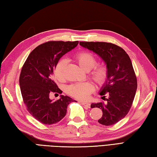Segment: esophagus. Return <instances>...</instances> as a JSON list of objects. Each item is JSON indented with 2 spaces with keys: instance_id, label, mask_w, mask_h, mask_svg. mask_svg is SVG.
<instances>
[{
  "instance_id": "esophagus-1",
  "label": "esophagus",
  "mask_w": 157,
  "mask_h": 157,
  "mask_svg": "<svg viewBox=\"0 0 157 157\" xmlns=\"http://www.w3.org/2000/svg\"><path fill=\"white\" fill-rule=\"evenodd\" d=\"M81 103L83 105H85V106H86V107H87V108H90V104L88 103V102L81 101Z\"/></svg>"
}]
</instances>
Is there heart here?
<instances>
[{
	"label": "heart",
	"mask_w": 157,
	"mask_h": 157,
	"mask_svg": "<svg viewBox=\"0 0 157 157\" xmlns=\"http://www.w3.org/2000/svg\"><path fill=\"white\" fill-rule=\"evenodd\" d=\"M75 59L78 66L85 70L89 71V77L98 86L105 85L109 78V69L104 63L96 64V58L91 53L81 52L75 56ZM66 62L64 59H59L56 63L54 74L56 79L60 82L65 81L64 70ZM94 90V85L91 82H83L75 83L69 85L66 89L67 94L77 100H85L89 98Z\"/></svg>",
	"instance_id": "heart-1"
}]
</instances>
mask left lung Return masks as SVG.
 Returning a JSON list of instances; mask_svg holds the SVG:
<instances>
[{
    "label": "left lung",
    "mask_w": 157,
    "mask_h": 157,
    "mask_svg": "<svg viewBox=\"0 0 157 157\" xmlns=\"http://www.w3.org/2000/svg\"><path fill=\"white\" fill-rule=\"evenodd\" d=\"M81 45L97 53L109 69V78L102 87L100 95H109L100 103L92 104L91 108L102 110L98 123L103 125H113L129 113L137 90V83L132 61L123 48L110 43L80 42Z\"/></svg>",
    "instance_id": "obj_1"
}]
</instances>
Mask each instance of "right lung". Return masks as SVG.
Segmentation results:
<instances>
[{"mask_svg":"<svg viewBox=\"0 0 157 157\" xmlns=\"http://www.w3.org/2000/svg\"><path fill=\"white\" fill-rule=\"evenodd\" d=\"M78 44V41H48L35 48L22 66L20 86L24 103L28 113L44 124L58 123L66 116L68 105L74 101L61 95L53 101L49 95L62 93L54 81V69L61 57Z\"/></svg>","mask_w":157,"mask_h":157,"instance_id":"obj_1","label":"right lung"}]
</instances>
